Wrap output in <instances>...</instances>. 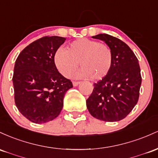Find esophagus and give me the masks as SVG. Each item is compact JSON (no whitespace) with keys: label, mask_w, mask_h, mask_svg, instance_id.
Masks as SVG:
<instances>
[{"label":"esophagus","mask_w":158,"mask_h":158,"mask_svg":"<svg viewBox=\"0 0 158 158\" xmlns=\"http://www.w3.org/2000/svg\"><path fill=\"white\" fill-rule=\"evenodd\" d=\"M72 84H73L74 86H77V85L80 84V82L79 81H73V82H72Z\"/></svg>","instance_id":"esophagus-1"}]
</instances>
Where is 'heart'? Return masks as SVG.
<instances>
[{"label":"heart","instance_id":"1","mask_svg":"<svg viewBox=\"0 0 158 158\" xmlns=\"http://www.w3.org/2000/svg\"><path fill=\"white\" fill-rule=\"evenodd\" d=\"M54 60L57 69L65 77H70L79 63L81 69L75 74L76 77L100 81L112 68L113 54L107 44L82 38L69 44L66 50L57 49Z\"/></svg>","mask_w":158,"mask_h":158}]
</instances>
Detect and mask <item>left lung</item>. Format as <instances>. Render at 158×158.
I'll use <instances>...</instances> for the list:
<instances>
[{"instance_id":"obj_1","label":"left lung","mask_w":158,"mask_h":158,"mask_svg":"<svg viewBox=\"0 0 158 158\" xmlns=\"http://www.w3.org/2000/svg\"><path fill=\"white\" fill-rule=\"evenodd\" d=\"M110 47L113 54L109 74L93 84L86 100V107L93 117L104 122L120 121L125 118L138 102L142 77L139 61L129 46L110 35L93 36Z\"/></svg>"}]
</instances>
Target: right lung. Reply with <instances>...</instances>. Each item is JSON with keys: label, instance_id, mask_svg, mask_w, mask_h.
Here are the masks:
<instances>
[{"label": "right lung", "instance_id": "right-lung-1", "mask_svg": "<svg viewBox=\"0 0 158 158\" xmlns=\"http://www.w3.org/2000/svg\"><path fill=\"white\" fill-rule=\"evenodd\" d=\"M65 38L44 36L27 45L15 60L12 82L15 105L24 117L36 124L59 116L65 93L73 87L58 72L54 56Z\"/></svg>", "mask_w": 158, "mask_h": 158}]
</instances>
